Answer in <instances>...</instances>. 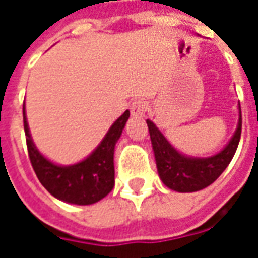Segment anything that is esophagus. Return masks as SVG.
Listing matches in <instances>:
<instances>
[{"mask_svg": "<svg viewBox=\"0 0 258 258\" xmlns=\"http://www.w3.org/2000/svg\"><path fill=\"white\" fill-rule=\"evenodd\" d=\"M146 109H148V103L145 101H134L131 103V106H130V112L131 114L134 116V117H142V116H145Z\"/></svg>", "mask_w": 258, "mask_h": 258, "instance_id": "1", "label": "esophagus"}]
</instances>
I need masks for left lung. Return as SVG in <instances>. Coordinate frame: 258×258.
Instances as JSON below:
<instances>
[{
  "label": "left lung",
  "instance_id": "left-lung-1",
  "mask_svg": "<svg viewBox=\"0 0 258 258\" xmlns=\"http://www.w3.org/2000/svg\"><path fill=\"white\" fill-rule=\"evenodd\" d=\"M146 124L151 134L157 173L163 184L177 192H196L213 184L232 160L242 133V114L239 105L238 128L235 134L221 152L210 157L185 156L171 146L153 121L146 120Z\"/></svg>",
  "mask_w": 258,
  "mask_h": 258
}]
</instances>
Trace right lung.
Wrapping results in <instances>:
<instances>
[{
    "mask_svg": "<svg viewBox=\"0 0 258 258\" xmlns=\"http://www.w3.org/2000/svg\"><path fill=\"white\" fill-rule=\"evenodd\" d=\"M130 117L125 112L112 124L105 138L90 156L72 166H59L38 152L31 140L29 124L23 106L26 142L37 178L42 186L56 199L72 205H92L103 199L114 186V145L123 133Z\"/></svg>",
    "mask_w": 258,
    "mask_h": 258,
    "instance_id": "right-lung-1",
    "label": "right lung"
}]
</instances>
